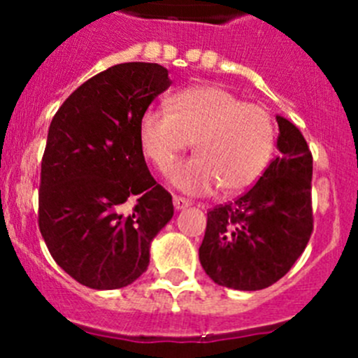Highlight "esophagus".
Segmentation results:
<instances>
[{"mask_svg": "<svg viewBox=\"0 0 358 358\" xmlns=\"http://www.w3.org/2000/svg\"><path fill=\"white\" fill-rule=\"evenodd\" d=\"M173 204H175V209H178V211H182V209L189 208L192 202L189 199H185V197H180V196H173Z\"/></svg>", "mask_w": 358, "mask_h": 358, "instance_id": "esophagus-1", "label": "esophagus"}]
</instances>
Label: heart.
I'll return each mask as SVG.
<instances>
[{"label":"heart","mask_w":358,"mask_h":358,"mask_svg":"<svg viewBox=\"0 0 358 358\" xmlns=\"http://www.w3.org/2000/svg\"><path fill=\"white\" fill-rule=\"evenodd\" d=\"M169 110H143L138 138L157 169L168 168L196 142L197 156L168 171L169 183L182 192L202 196L220 185L225 192H239L268 168L277 135L263 106L246 103L218 86L199 85L176 93Z\"/></svg>","instance_id":"obj_1"}]
</instances>
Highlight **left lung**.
<instances>
[{
  "instance_id": "left-lung-1",
  "label": "left lung",
  "mask_w": 358,
  "mask_h": 358,
  "mask_svg": "<svg viewBox=\"0 0 358 358\" xmlns=\"http://www.w3.org/2000/svg\"><path fill=\"white\" fill-rule=\"evenodd\" d=\"M277 124L279 156L244 196L208 213L199 259L218 286H272L289 272L312 236V152L291 121L277 115Z\"/></svg>"
}]
</instances>
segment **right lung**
<instances>
[{
    "label": "right lung",
    "mask_w": 358,
    "mask_h": 358,
    "mask_svg": "<svg viewBox=\"0 0 358 358\" xmlns=\"http://www.w3.org/2000/svg\"><path fill=\"white\" fill-rule=\"evenodd\" d=\"M169 85L159 64H117L83 83L53 115L39 230L57 265L83 286L135 282L173 218L171 194L150 175L138 138L140 115Z\"/></svg>",
    "instance_id": "1"
}]
</instances>
